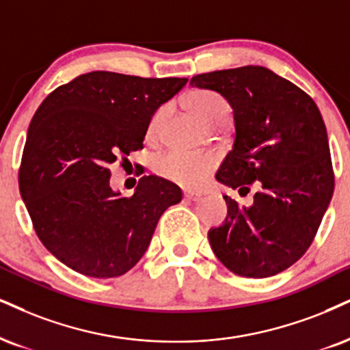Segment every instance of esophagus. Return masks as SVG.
<instances>
[{
  "label": "esophagus",
  "mask_w": 350,
  "mask_h": 350,
  "mask_svg": "<svg viewBox=\"0 0 350 350\" xmlns=\"http://www.w3.org/2000/svg\"><path fill=\"white\" fill-rule=\"evenodd\" d=\"M183 198H185V200H188V201H200L201 200V195H200V193L188 191V193H185Z\"/></svg>",
  "instance_id": "34e87169"
}]
</instances>
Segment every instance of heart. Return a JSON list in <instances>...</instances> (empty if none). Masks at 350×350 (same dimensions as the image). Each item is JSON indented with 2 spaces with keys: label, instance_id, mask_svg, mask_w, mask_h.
Wrapping results in <instances>:
<instances>
[{
  "label": "heart",
  "instance_id": "heart-1",
  "mask_svg": "<svg viewBox=\"0 0 350 350\" xmlns=\"http://www.w3.org/2000/svg\"><path fill=\"white\" fill-rule=\"evenodd\" d=\"M188 105L198 118L208 128L224 124L230 115V105L213 90H193L187 97ZM168 115V107H161L148 124V137L157 139L163 122ZM154 170L163 178L172 180L185 187H200L217 167V157L214 154H188L182 150H167L159 154L152 162Z\"/></svg>",
  "mask_w": 350,
  "mask_h": 350
}]
</instances>
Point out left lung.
<instances>
[{
  "mask_svg": "<svg viewBox=\"0 0 350 350\" xmlns=\"http://www.w3.org/2000/svg\"><path fill=\"white\" fill-rule=\"evenodd\" d=\"M191 85L211 89L234 110L235 141L217 180L240 195L258 182L252 208L226 198V224L209 243L227 269L269 278L304 256L334 191L326 126L313 98L267 68L241 66L198 75Z\"/></svg>",
  "mask_w": 350,
  "mask_h": 350,
  "instance_id": "obj_1",
  "label": "left lung"
}]
</instances>
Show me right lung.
<instances>
[{"instance_id":"add662e5","label":"right lung","mask_w":350,"mask_h":350,"mask_svg":"<svg viewBox=\"0 0 350 350\" xmlns=\"http://www.w3.org/2000/svg\"><path fill=\"white\" fill-rule=\"evenodd\" d=\"M187 83L92 71L40 103L27 131L19 191L33 230L56 260L97 279L123 275L141 260L163 211L182 201V189L144 175L135 195L120 198L107 167L142 149L154 111Z\"/></svg>"}]
</instances>
